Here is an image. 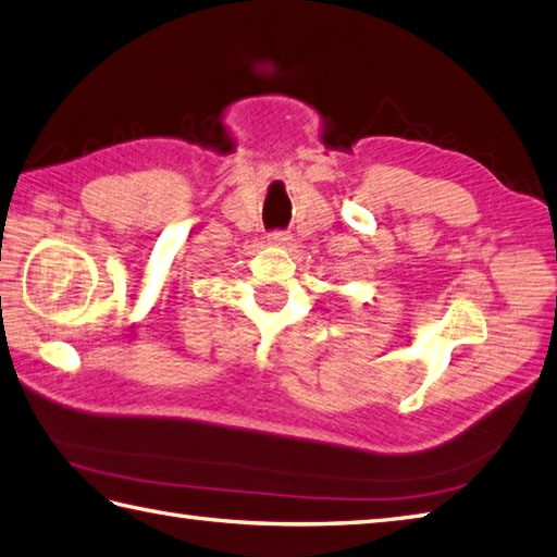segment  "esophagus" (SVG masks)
I'll return each instance as SVG.
<instances>
[{"mask_svg": "<svg viewBox=\"0 0 557 557\" xmlns=\"http://www.w3.org/2000/svg\"><path fill=\"white\" fill-rule=\"evenodd\" d=\"M269 243H276V245H286L290 240V233L288 231H271L269 235Z\"/></svg>", "mask_w": 557, "mask_h": 557, "instance_id": "34e87169", "label": "esophagus"}]
</instances>
